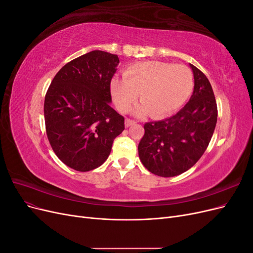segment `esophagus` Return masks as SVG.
Instances as JSON below:
<instances>
[{"label": "esophagus", "instance_id": "obj_1", "mask_svg": "<svg viewBox=\"0 0 253 253\" xmlns=\"http://www.w3.org/2000/svg\"><path fill=\"white\" fill-rule=\"evenodd\" d=\"M134 124H135V121H134V120H131V119H126V121H125V126H126V127L131 126H133Z\"/></svg>", "mask_w": 253, "mask_h": 253}]
</instances>
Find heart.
Instances as JSON below:
<instances>
[{"mask_svg": "<svg viewBox=\"0 0 253 253\" xmlns=\"http://www.w3.org/2000/svg\"><path fill=\"white\" fill-rule=\"evenodd\" d=\"M193 74L189 67L159 61H143L128 66L125 78L114 77L111 93L117 109L126 112L140 94L142 105L136 111L153 118L172 114L187 101L193 89Z\"/></svg>", "mask_w": 253, "mask_h": 253, "instance_id": "b5f03b06", "label": "heart"}]
</instances>
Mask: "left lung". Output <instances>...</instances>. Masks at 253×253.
<instances>
[{"label":"left lung","mask_w":253,"mask_h":253,"mask_svg":"<svg viewBox=\"0 0 253 253\" xmlns=\"http://www.w3.org/2000/svg\"><path fill=\"white\" fill-rule=\"evenodd\" d=\"M194 89L174 116L144 125L138 145L142 165L155 175L173 177L192 168L205 153L217 121V106L208 78L190 64Z\"/></svg>","instance_id":"left-lung-1"}]
</instances>
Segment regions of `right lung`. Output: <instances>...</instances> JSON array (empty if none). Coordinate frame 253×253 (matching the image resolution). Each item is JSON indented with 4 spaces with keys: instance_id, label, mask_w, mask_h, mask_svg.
Returning <instances> with one entry per match:
<instances>
[{
    "instance_id": "1",
    "label": "right lung",
    "mask_w": 253,
    "mask_h": 253,
    "mask_svg": "<svg viewBox=\"0 0 253 253\" xmlns=\"http://www.w3.org/2000/svg\"><path fill=\"white\" fill-rule=\"evenodd\" d=\"M117 55L93 50L65 64L52 79L44 100L47 138L67 167L87 172L108 159L125 118L111 108V80Z\"/></svg>"
}]
</instances>
